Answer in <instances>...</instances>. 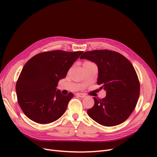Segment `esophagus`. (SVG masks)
Segmentation results:
<instances>
[{
    "mask_svg": "<svg viewBox=\"0 0 157 157\" xmlns=\"http://www.w3.org/2000/svg\"><path fill=\"white\" fill-rule=\"evenodd\" d=\"M75 95L77 96H78L79 98H84L85 96H85V94H82V93H77Z\"/></svg>",
    "mask_w": 157,
    "mask_h": 157,
    "instance_id": "1",
    "label": "esophagus"
}]
</instances>
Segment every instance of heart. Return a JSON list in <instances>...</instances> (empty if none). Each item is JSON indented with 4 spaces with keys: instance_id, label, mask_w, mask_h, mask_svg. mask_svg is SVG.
<instances>
[{
    "instance_id": "1",
    "label": "heart",
    "mask_w": 157,
    "mask_h": 157,
    "mask_svg": "<svg viewBox=\"0 0 157 157\" xmlns=\"http://www.w3.org/2000/svg\"><path fill=\"white\" fill-rule=\"evenodd\" d=\"M89 63H91V62H90V61H84V62L82 63V66L85 65H88Z\"/></svg>"
}]
</instances>
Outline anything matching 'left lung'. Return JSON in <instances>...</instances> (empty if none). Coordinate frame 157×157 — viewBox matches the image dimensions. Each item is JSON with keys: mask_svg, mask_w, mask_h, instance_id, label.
<instances>
[{"mask_svg": "<svg viewBox=\"0 0 157 157\" xmlns=\"http://www.w3.org/2000/svg\"><path fill=\"white\" fill-rule=\"evenodd\" d=\"M80 59L95 63L98 68V84L106 92L87 111L99 124L114 126L124 122L134 110L140 96V82L134 67L124 56L108 50L86 52Z\"/></svg>", "mask_w": 157, "mask_h": 157, "instance_id": "left-lung-1", "label": "left lung"}]
</instances>
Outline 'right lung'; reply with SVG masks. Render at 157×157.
Returning <instances> with one entry per match:
<instances>
[{
  "instance_id": "add662e5",
  "label": "right lung",
  "mask_w": 157,
  "mask_h": 157,
  "mask_svg": "<svg viewBox=\"0 0 157 157\" xmlns=\"http://www.w3.org/2000/svg\"><path fill=\"white\" fill-rule=\"evenodd\" d=\"M82 53L62 50L42 52L23 66L16 91L19 105L29 119L48 124L63 115L73 94L64 96L57 86Z\"/></svg>"
}]
</instances>
